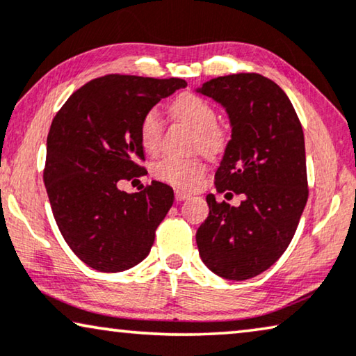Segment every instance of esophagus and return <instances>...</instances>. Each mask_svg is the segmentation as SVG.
Listing matches in <instances>:
<instances>
[{
  "label": "esophagus",
  "instance_id": "1",
  "mask_svg": "<svg viewBox=\"0 0 356 356\" xmlns=\"http://www.w3.org/2000/svg\"><path fill=\"white\" fill-rule=\"evenodd\" d=\"M190 197H192V195L184 192V190H176V200H177V202H184V200H188Z\"/></svg>",
  "mask_w": 356,
  "mask_h": 356
}]
</instances>
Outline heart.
Wrapping results in <instances>:
<instances>
[{
    "mask_svg": "<svg viewBox=\"0 0 356 356\" xmlns=\"http://www.w3.org/2000/svg\"><path fill=\"white\" fill-rule=\"evenodd\" d=\"M171 111L174 118L188 124L197 132L195 145L204 153L218 154L226 147V134L216 126V111L207 99L193 93H184L174 99ZM138 137L145 152H156L161 140V116L158 109H148L143 114L138 126ZM204 169V163L200 158L166 156L154 164L153 174L172 187L192 188L203 177Z\"/></svg>",
    "mask_w": 356,
    "mask_h": 356,
    "instance_id": "obj_1",
    "label": "heart"
}]
</instances>
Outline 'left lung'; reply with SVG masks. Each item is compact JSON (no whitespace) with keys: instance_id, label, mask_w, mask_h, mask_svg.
Instances as JSON below:
<instances>
[{"instance_id":"8db88e82","label":"left lung","mask_w":356,"mask_h":356,"mask_svg":"<svg viewBox=\"0 0 356 356\" xmlns=\"http://www.w3.org/2000/svg\"><path fill=\"white\" fill-rule=\"evenodd\" d=\"M197 93L221 104L230 124L216 190L243 195L240 207L208 195L209 214L197 230L198 252L219 277L247 280L287 250L307 204L303 129L284 90L259 74L211 79Z\"/></svg>"}]
</instances>
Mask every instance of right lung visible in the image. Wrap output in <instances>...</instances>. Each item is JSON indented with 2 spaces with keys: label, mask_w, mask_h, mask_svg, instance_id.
<instances>
[{
  "label": "right lung",
  "mask_w": 356,
  "mask_h": 356,
  "mask_svg": "<svg viewBox=\"0 0 356 356\" xmlns=\"http://www.w3.org/2000/svg\"><path fill=\"white\" fill-rule=\"evenodd\" d=\"M187 83L182 79L104 76L74 92L53 119L43 180L64 240L90 268L119 273L148 257L174 203L169 185L119 188L145 174L143 114Z\"/></svg>",
  "instance_id": "right-lung-1"
}]
</instances>
